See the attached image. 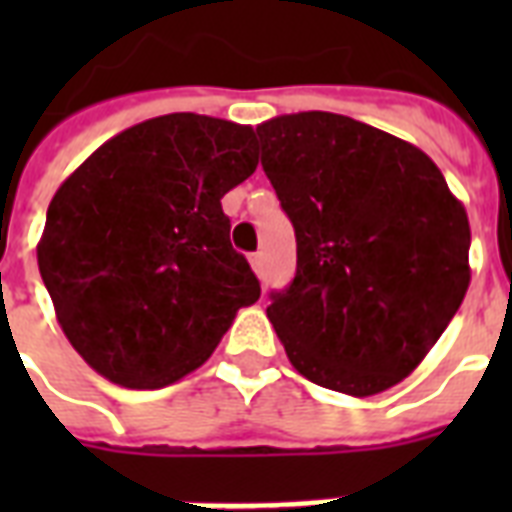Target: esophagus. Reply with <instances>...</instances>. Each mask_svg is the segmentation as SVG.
Listing matches in <instances>:
<instances>
[{"label": "esophagus", "instance_id": "34e87169", "mask_svg": "<svg viewBox=\"0 0 512 512\" xmlns=\"http://www.w3.org/2000/svg\"><path fill=\"white\" fill-rule=\"evenodd\" d=\"M249 265H252V271H255L257 276H260V273H263V255H260V252H255V255H249Z\"/></svg>", "mask_w": 512, "mask_h": 512}]
</instances>
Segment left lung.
Listing matches in <instances>:
<instances>
[{"instance_id":"8db88e82","label":"left lung","mask_w":512,"mask_h":512,"mask_svg":"<svg viewBox=\"0 0 512 512\" xmlns=\"http://www.w3.org/2000/svg\"><path fill=\"white\" fill-rule=\"evenodd\" d=\"M257 135L297 239L295 279L265 311L289 361L348 396L393 388L468 292V212L428 154L350 116H276Z\"/></svg>"}]
</instances>
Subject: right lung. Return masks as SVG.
<instances>
[{
	"label": "right lung",
	"instance_id": "right-lung-1",
	"mask_svg": "<svg viewBox=\"0 0 512 512\" xmlns=\"http://www.w3.org/2000/svg\"><path fill=\"white\" fill-rule=\"evenodd\" d=\"M255 167L252 127L167 114L119 132L63 180L36 260L63 335L95 372L164 388L257 303L260 281L220 204Z\"/></svg>",
	"mask_w": 512,
	"mask_h": 512
}]
</instances>
